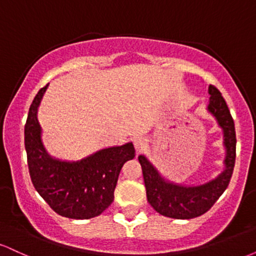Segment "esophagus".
I'll list each match as a JSON object with an SVG mask.
<instances>
[{
	"mask_svg": "<svg viewBox=\"0 0 256 256\" xmlns=\"http://www.w3.org/2000/svg\"><path fill=\"white\" fill-rule=\"evenodd\" d=\"M134 144L137 152H142L146 146V140L144 137H136L134 140Z\"/></svg>",
	"mask_w": 256,
	"mask_h": 256,
	"instance_id": "obj_1",
	"label": "esophagus"
}]
</instances>
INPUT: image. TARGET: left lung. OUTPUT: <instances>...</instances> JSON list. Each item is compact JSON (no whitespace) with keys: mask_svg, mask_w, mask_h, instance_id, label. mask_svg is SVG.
Wrapping results in <instances>:
<instances>
[{"mask_svg":"<svg viewBox=\"0 0 256 256\" xmlns=\"http://www.w3.org/2000/svg\"><path fill=\"white\" fill-rule=\"evenodd\" d=\"M208 92L210 98L207 110L216 119L224 134L225 170L207 183L186 186L166 180L144 155H140L138 161L142 166L146 198L161 216L173 219H192L202 216L210 210L230 183L236 160L234 122L220 91L210 85Z\"/></svg>","mask_w":256,"mask_h":256,"instance_id":"1","label":"left lung"}]
</instances>
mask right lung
Listing matches in <instances>:
<instances>
[{"label": "right lung", "instance_id": "add662e5", "mask_svg": "<svg viewBox=\"0 0 256 256\" xmlns=\"http://www.w3.org/2000/svg\"><path fill=\"white\" fill-rule=\"evenodd\" d=\"M48 84L34 98L25 124V149L37 192L54 212L71 219H90L110 207L122 167L134 158L132 143L101 149L79 161L50 156L42 143L37 112Z\"/></svg>", "mask_w": 256, "mask_h": 256}]
</instances>
